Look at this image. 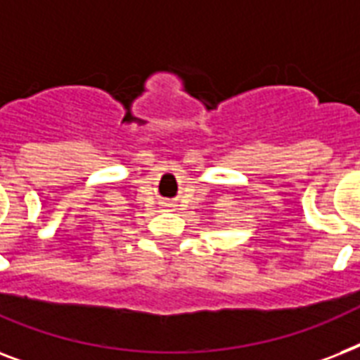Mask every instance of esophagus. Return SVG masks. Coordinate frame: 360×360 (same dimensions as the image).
<instances>
[{"instance_id":"34e87169","label":"esophagus","mask_w":360,"mask_h":360,"mask_svg":"<svg viewBox=\"0 0 360 360\" xmlns=\"http://www.w3.org/2000/svg\"><path fill=\"white\" fill-rule=\"evenodd\" d=\"M165 206H174V205H165Z\"/></svg>"}]
</instances>
